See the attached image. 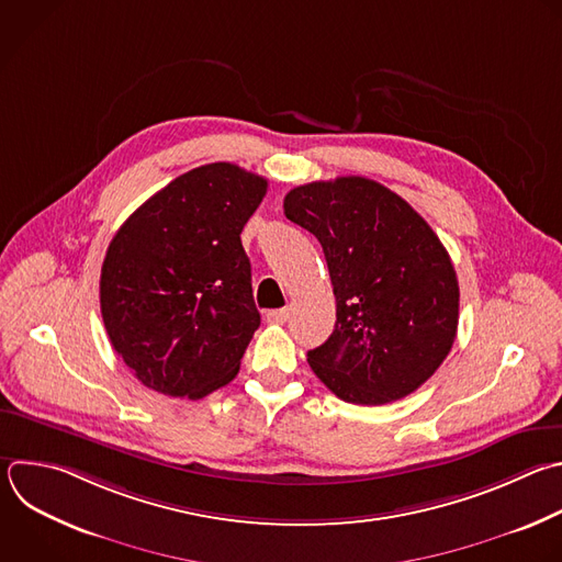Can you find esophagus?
I'll use <instances>...</instances> for the list:
<instances>
[{"label": "esophagus", "mask_w": 562, "mask_h": 562, "mask_svg": "<svg viewBox=\"0 0 562 562\" xmlns=\"http://www.w3.org/2000/svg\"><path fill=\"white\" fill-rule=\"evenodd\" d=\"M289 319V308H276L267 313V322L271 324H284Z\"/></svg>", "instance_id": "1"}]
</instances>
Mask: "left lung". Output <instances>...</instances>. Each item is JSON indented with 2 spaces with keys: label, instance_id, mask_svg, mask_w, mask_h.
Instances as JSON below:
<instances>
[{
  "label": "left lung",
  "instance_id": "1",
  "mask_svg": "<svg viewBox=\"0 0 562 562\" xmlns=\"http://www.w3.org/2000/svg\"><path fill=\"white\" fill-rule=\"evenodd\" d=\"M328 265L337 322L306 359L339 400L382 406L428 382L459 326V282L430 225L389 187L339 176L284 196Z\"/></svg>",
  "mask_w": 562,
  "mask_h": 562
}]
</instances>
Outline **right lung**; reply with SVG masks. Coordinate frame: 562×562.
<instances>
[{
  "instance_id": "1",
  "label": "right lung",
  "mask_w": 562,
  "mask_h": 562,
  "mask_svg": "<svg viewBox=\"0 0 562 562\" xmlns=\"http://www.w3.org/2000/svg\"><path fill=\"white\" fill-rule=\"evenodd\" d=\"M267 178L234 162L201 165L145 201L101 267V315L136 380L203 400L227 386L260 326L240 234Z\"/></svg>"
}]
</instances>
